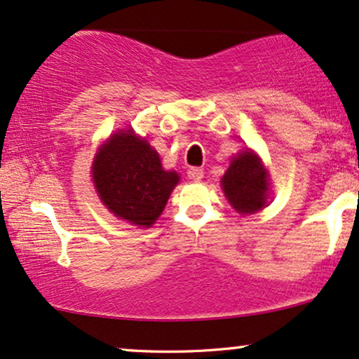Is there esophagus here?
<instances>
[{"instance_id": "1", "label": "esophagus", "mask_w": 359, "mask_h": 359, "mask_svg": "<svg viewBox=\"0 0 359 359\" xmlns=\"http://www.w3.org/2000/svg\"><path fill=\"white\" fill-rule=\"evenodd\" d=\"M187 174H189V179L195 180V182H198V180L203 179V170L201 169V167H190Z\"/></svg>"}]
</instances>
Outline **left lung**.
<instances>
[{
	"label": "left lung",
	"instance_id": "obj_1",
	"mask_svg": "<svg viewBox=\"0 0 359 359\" xmlns=\"http://www.w3.org/2000/svg\"><path fill=\"white\" fill-rule=\"evenodd\" d=\"M225 197L240 213H253L266 205L269 174L260 158L250 151L233 157L222 179Z\"/></svg>",
	"mask_w": 359,
	"mask_h": 359
}]
</instances>
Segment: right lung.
Wrapping results in <instances>:
<instances>
[{
	"mask_svg": "<svg viewBox=\"0 0 359 359\" xmlns=\"http://www.w3.org/2000/svg\"><path fill=\"white\" fill-rule=\"evenodd\" d=\"M93 180L102 203L116 217L151 226L164 210L179 175L162 169L161 157L147 140L124 130L99 149Z\"/></svg>",
	"mask_w": 359,
	"mask_h": 359,
	"instance_id": "obj_1",
	"label": "right lung"
}]
</instances>
